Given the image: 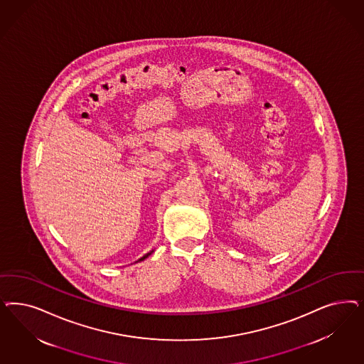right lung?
Masks as SVG:
<instances>
[{
  "mask_svg": "<svg viewBox=\"0 0 364 364\" xmlns=\"http://www.w3.org/2000/svg\"><path fill=\"white\" fill-rule=\"evenodd\" d=\"M154 250H151V252H150V253H147V255H144V256H143V257L141 258H139V259H138V261H143V259H144V258H147L149 257V256H150V255H151V253H153Z\"/></svg>",
  "mask_w": 364,
  "mask_h": 364,
  "instance_id": "right-lung-1",
  "label": "right lung"
}]
</instances>
